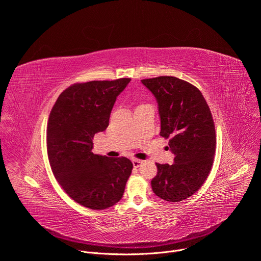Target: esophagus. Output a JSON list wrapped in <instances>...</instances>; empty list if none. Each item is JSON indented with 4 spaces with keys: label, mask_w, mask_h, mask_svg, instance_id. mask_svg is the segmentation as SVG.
I'll list each match as a JSON object with an SVG mask.
<instances>
[{
    "label": "esophagus",
    "mask_w": 261,
    "mask_h": 261,
    "mask_svg": "<svg viewBox=\"0 0 261 261\" xmlns=\"http://www.w3.org/2000/svg\"><path fill=\"white\" fill-rule=\"evenodd\" d=\"M132 163H133V166L134 167H139L141 164H142V160H139V159H133L132 160Z\"/></svg>",
    "instance_id": "1"
}]
</instances>
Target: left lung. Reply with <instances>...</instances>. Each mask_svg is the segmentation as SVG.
<instances>
[{"label": "left lung", "instance_id": "left-lung-1", "mask_svg": "<svg viewBox=\"0 0 261 261\" xmlns=\"http://www.w3.org/2000/svg\"><path fill=\"white\" fill-rule=\"evenodd\" d=\"M141 83L157 100L160 135L169 139L174 155L172 165L156 163L152 189L161 199L181 201L198 191L211 172L216 152L212 113L201 92L182 80L159 76Z\"/></svg>", "mask_w": 261, "mask_h": 261}]
</instances>
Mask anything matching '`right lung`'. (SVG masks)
Masks as SVG:
<instances>
[{"mask_svg":"<svg viewBox=\"0 0 261 261\" xmlns=\"http://www.w3.org/2000/svg\"><path fill=\"white\" fill-rule=\"evenodd\" d=\"M130 81L72 85L50 111L46 141L51 170L69 197L88 208L104 210L119 202L133 168L126 157L92 152L94 135L108 127L117 97Z\"/></svg>","mask_w":261,"mask_h":261,"instance_id":"add662e5","label":"right lung"}]
</instances>
